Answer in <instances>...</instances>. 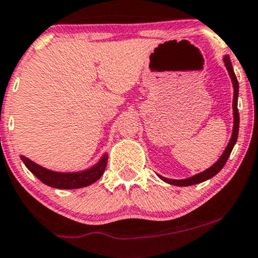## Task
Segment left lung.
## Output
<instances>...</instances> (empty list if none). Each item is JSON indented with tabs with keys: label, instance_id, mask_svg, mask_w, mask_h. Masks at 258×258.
<instances>
[{
	"label": "left lung",
	"instance_id": "1",
	"mask_svg": "<svg viewBox=\"0 0 258 258\" xmlns=\"http://www.w3.org/2000/svg\"><path fill=\"white\" fill-rule=\"evenodd\" d=\"M224 62H225L226 69H228L230 77H231L232 81V86H234V101H232V109H234V129H232V137L230 139L228 146H226L225 151L223 152V155L220 156V159L218 160L212 167H209L208 170L203 171V172L196 174V176L189 177L187 179H170V178H165V177L160 176V178L162 181L167 182V183L173 184V185H179V187H185V185H193L197 183H201V182L207 181V179L212 178L217 174L221 168L224 167L226 161H228L230 154H231L232 148L235 146L237 140V135H239V124H240V115H239V109H237V96H239V82H237L236 76H235L234 69H232L231 61H230V57L225 56L224 57Z\"/></svg>",
	"mask_w": 258,
	"mask_h": 258
}]
</instances>
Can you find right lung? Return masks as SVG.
I'll return each mask as SVG.
<instances>
[{
    "instance_id": "add662e5",
    "label": "right lung",
    "mask_w": 258,
    "mask_h": 258,
    "mask_svg": "<svg viewBox=\"0 0 258 258\" xmlns=\"http://www.w3.org/2000/svg\"><path fill=\"white\" fill-rule=\"evenodd\" d=\"M21 159L30 172L34 174L37 178H39L44 184L50 185V187L54 188H60V189H74V188H82L86 187V185L92 184L97 179L101 178L104 170H106L108 161V156L104 155L101 161L91 170L84 171V172L60 173L43 168L41 166L30 161L29 159L24 156H21Z\"/></svg>"
}]
</instances>
